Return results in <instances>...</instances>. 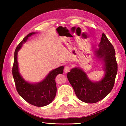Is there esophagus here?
<instances>
[{"label": "esophagus", "mask_w": 126, "mask_h": 126, "mask_svg": "<svg viewBox=\"0 0 126 126\" xmlns=\"http://www.w3.org/2000/svg\"><path fill=\"white\" fill-rule=\"evenodd\" d=\"M70 66H68V65L65 66V67H64V73H68V72L69 71V70H70Z\"/></svg>", "instance_id": "esophagus-1"}]
</instances>
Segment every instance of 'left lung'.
<instances>
[{"label": "left lung", "instance_id": "1", "mask_svg": "<svg viewBox=\"0 0 126 126\" xmlns=\"http://www.w3.org/2000/svg\"><path fill=\"white\" fill-rule=\"evenodd\" d=\"M95 48L94 54L103 63L104 75L100 81L90 80L82 69L73 68L67 74V77L77 97L87 103H94L107 96L113 88L117 72L115 51L106 34L102 33L101 42Z\"/></svg>", "mask_w": 126, "mask_h": 126}]
</instances>
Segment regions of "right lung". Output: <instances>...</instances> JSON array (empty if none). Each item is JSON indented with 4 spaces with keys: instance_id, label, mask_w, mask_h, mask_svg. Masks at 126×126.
<instances>
[{
    "instance_id": "right-lung-1",
    "label": "right lung",
    "mask_w": 126,
    "mask_h": 126,
    "mask_svg": "<svg viewBox=\"0 0 126 126\" xmlns=\"http://www.w3.org/2000/svg\"><path fill=\"white\" fill-rule=\"evenodd\" d=\"M36 32L28 34L16 49L14 56V63L12 68V75L16 89L24 100L32 105L37 107H44L49 104L55 98L57 87L55 78L57 75L63 73L64 66L51 71L43 81L32 83L23 78L19 71L17 60L18 52L30 37Z\"/></svg>"
}]
</instances>
